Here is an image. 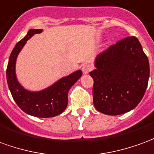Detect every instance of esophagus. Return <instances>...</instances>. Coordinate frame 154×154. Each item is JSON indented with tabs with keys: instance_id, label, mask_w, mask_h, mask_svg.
Here are the masks:
<instances>
[{
	"instance_id": "34e87169",
	"label": "esophagus",
	"mask_w": 154,
	"mask_h": 154,
	"mask_svg": "<svg viewBox=\"0 0 154 154\" xmlns=\"http://www.w3.org/2000/svg\"><path fill=\"white\" fill-rule=\"evenodd\" d=\"M92 69V66L89 64H85L82 66V71L84 75H87Z\"/></svg>"
}]
</instances>
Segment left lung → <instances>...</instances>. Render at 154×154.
Masks as SVG:
<instances>
[{"instance_id":"obj_1","label":"left lung","mask_w":154,"mask_h":154,"mask_svg":"<svg viewBox=\"0 0 154 154\" xmlns=\"http://www.w3.org/2000/svg\"><path fill=\"white\" fill-rule=\"evenodd\" d=\"M94 79L93 102L99 112L119 115L134 109L144 95L149 79V59L139 40L127 37L98 54Z\"/></svg>"}]
</instances>
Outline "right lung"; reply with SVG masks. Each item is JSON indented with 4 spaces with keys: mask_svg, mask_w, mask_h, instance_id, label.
<instances>
[{
    "mask_svg": "<svg viewBox=\"0 0 154 154\" xmlns=\"http://www.w3.org/2000/svg\"><path fill=\"white\" fill-rule=\"evenodd\" d=\"M42 31V29H30L26 35L16 45L10 55L6 79L13 99L20 109L35 117L51 118L65 111L68 104L69 90L82 76V71L78 69L39 91H30L25 89L16 77V60L27 40L34 35L40 34Z\"/></svg>",
    "mask_w": 154,
    "mask_h": 154,
    "instance_id": "1",
    "label": "right lung"
}]
</instances>
